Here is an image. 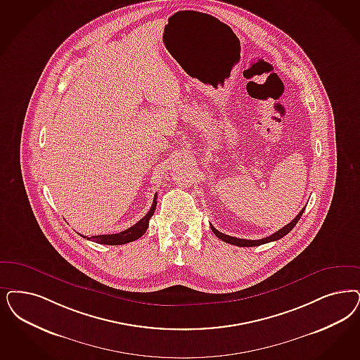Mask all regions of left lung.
<instances>
[{"mask_svg": "<svg viewBox=\"0 0 360 360\" xmlns=\"http://www.w3.org/2000/svg\"><path fill=\"white\" fill-rule=\"evenodd\" d=\"M304 209H302L300 212L297 214V217L290 222L288 224H285V227H282L281 230H278L276 233H274L273 236H267V238H262V239H257V240H251V239H240V238H236V236H226L224 233L218 231L212 224H210L211 230L215 236H218L219 239H222L226 243H230V245H234V246H239V248H254V246H261L264 243H269V242H273V240H278L281 238L287 236L297 224V221L300 219L302 214H303Z\"/></svg>", "mask_w": 360, "mask_h": 360, "instance_id": "left-lung-1", "label": "left lung"}]
</instances>
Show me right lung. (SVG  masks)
Segmentation results:
<instances>
[{
  "instance_id": "1",
  "label": "right lung",
  "mask_w": 360,
  "mask_h": 360,
  "mask_svg": "<svg viewBox=\"0 0 360 360\" xmlns=\"http://www.w3.org/2000/svg\"><path fill=\"white\" fill-rule=\"evenodd\" d=\"M157 198H158V194L155 193L154 199H153V205H151V209L149 212L139 221L136 222L134 226L129 227L127 230H124L118 234H108V236H84L89 240H93L96 243H101V245H112V246H117V245H124V243H129V242H133L139 239L141 236L145 234V231L148 230L149 227L150 218L153 217L155 207H157Z\"/></svg>"
}]
</instances>
